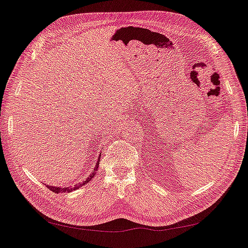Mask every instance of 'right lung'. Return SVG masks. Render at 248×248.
Returning a JSON list of instances; mask_svg holds the SVG:
<instances>
[{
  "mask_svg": "<svg viewBox=\"0 0 248 248\" xmlns=\"http://www.w3.org/2000/svg\"><path fill=\"white\" fill-rule=\"evenodd\" d=\"M100 157H101V155L99 156V158H98V161H96V163H95V167H94V169H93V171H92L90 174H89V176L87 177L84 182H80V183H78V184H76V185L73 187V186H70V187H55V186H49V185H47V187L50 189V190L52 191V192H56V193H59V192H71V191H74V190H76V189H78V188H80V187H82L84 185H86L87 183H89L92 178L94 177V175H95V173H96V171H98V168H99V164H100Z\"/></svg>",
  "mask_w": 248,
  "mask_h": 248,
  "instance_id": "1",
  "label": "right lung"
}]
</instances>
